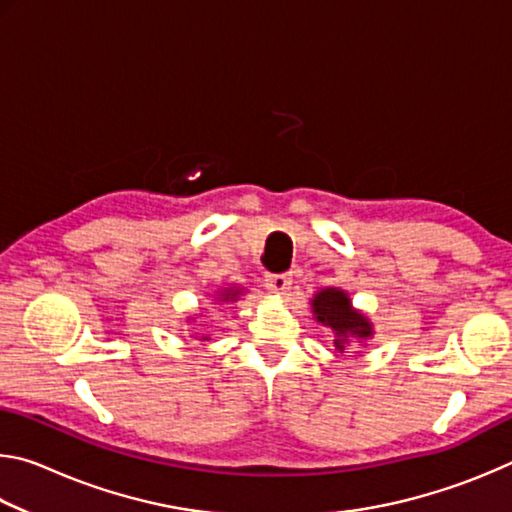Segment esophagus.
<instances>
[{"instance_id": "1", "label": "esophagus", "mask_w": 512, "mask_h": 512, "mask_svg": "<svg viewBox=\"0 0 512 512\" xmlns=\"http://www.w3.org/2000/svg\"><path fill=\"white\" fill-rule=\"evenodd\" d=\"M266 289L277 296H284L291 289V275L289 273H273L266 275Z\"/></svg>"}]
</instances>
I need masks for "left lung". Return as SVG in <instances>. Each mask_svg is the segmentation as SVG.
I'll list each match as a JSON object with an SVG mask.
<instances>
[{"mask_svg": "<svg viewBox=\"0 0 512 512\" xmlns=\"http://www.w3.org/2000/svg\"><path fill=\"white\" fill-rule=\"evenodd\" d=\"M316 323L329 329L334 336V352L343 354L350 345H368L375 336L372 320L352 305L350 293L339 287H325L309 300Z\"/></svg>", "mask_w": 512, "mask_h": 512, "instance_id": "1", "label": "left lung"}]
</instances>
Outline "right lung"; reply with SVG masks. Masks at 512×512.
<instances>
[{"label":"right lung","mask_w":512,"mask_h":512,"mask_svg":"<svg viewBox=\"0 0 512 512\" xmlns=\"http://www.w3.org/2000/svg\"><path fill=\"white\" fill-rule=\"evenodd\" d=\"M244 293H246V291L241 289V287H223V289L216 291L214 302H216V305H228V302H237L241 296H244ZM196 318H198V314L189 316L187 323H194ZM201 341H203V343L210 341V336H201Z\"/></svg>","instance_id":"add662e5"}]
</instances>
